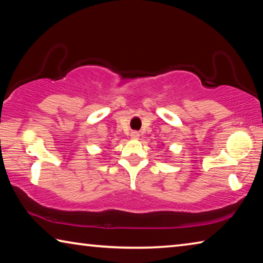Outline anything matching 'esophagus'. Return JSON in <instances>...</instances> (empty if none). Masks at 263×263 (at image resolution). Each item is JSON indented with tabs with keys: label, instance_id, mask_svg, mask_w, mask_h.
<instances>
[{
	"label": "esophagus",
	"instance_id": "esophagus-1",
	"mask_svg": "<svg viewBox=\"0 0 263 263\" xmlns=\"http://www.w3.org/2000/svg\"><path fill=\"white\" fill-rule=\"evenodd\" d=\"M131 137L133 138V139H138V138H139V133H138L137 131H133V132H131Z\"/></svg>",
	"mask_w": 263,
	"mask_h": 263
}]
</instances>
